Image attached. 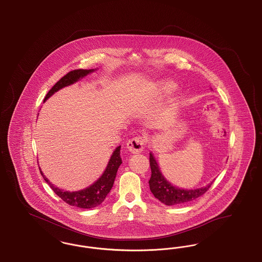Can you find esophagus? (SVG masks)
Masks as SVG:
<instances>
[{"instance_id":"obj_1","label":"esophagus","mask_w":262,"mask_h":262,"mask_svg":"<svg viewBox=\"0 0 262 262\" xmlns=\"http://www.w3.org/2000/svg\"><path fill=\"white\" fill-rule=\"evenodd\" d=\"M145 138L143 137H136L130 138L126 143V148L132 153H140L145 145Z\"/></svg>"}]
</instances>
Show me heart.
I'll return each instance as SVG.
<instances>
[{"label":"heart","mask_w":262,"mask_h":262,"mask_svg":"<svg viewBox=\"0 0 262 262\" xmlns=\"http://www.w3.org/2000/svg\"><path fill=\"white\" fill-rule=\"evenodd\" d=\"M176 88L174 82L171 81H164L162 83V89L165 91H171Z\"/></svg>","instance_id":"1"}]
</instances>
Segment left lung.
<instances>
[{"instance_id":"obj_1","label":"left lung","mask_w":262,"mask_h":262,"mask_svg":"<svg viewBox=\"0 0 262 262\" xmlns=\"http://www.w3.org/2000/svg\"><path fill=\"white\" fill-rule=\"evenodd\" d=\"M149 162L151 168V177L148 182L150 190L157 200H160L166 205H177L196 200L198 198L204 194L209 189V187H211L212 183L206 187L188 190L173 187L163 177L158 164L151 153Z\"/></svg>"}]
</instances>
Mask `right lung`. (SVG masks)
<instances>
[{
    "instance_id": "right-lung-1",
    "label": "right lung",
    "mask_w": 262,
    "mask_h": 262,
    "mask_svg": "<svg viewBox=\"0 0 262 262\" xmlns=\"http://www.w3.org/2000/svg\"><path fill=\"white\" fill-rule=\"evenodd\" d=\"M94 70H74L67 75H63L62 78L49 90V92L46 94L44 101L48 99L51 95H53L56 91L59 89L68 86L70 84H73L75 81H77L80 77H83L88 75L89 73H92ZM121 146L117 147L116 150L113 153L112 157L110 161L108 163V166L104 172V174L101 176L99 180L95 182L92 186L84 188L79 191H63L62 189H60L59 187H54L50 182L47 180V178L43 174L42 171L40 173L42 177L44 178L45 182L50 186L53 191L60 198L62 199L66 203L72 206H76L79 208H93L100 205L104 200L106 199L107 194L110 192L115 178L117 176L118 169L120 165L122 164V158H121ZM40 170V169H39Z\"/></svg>"
}]
</instances>
